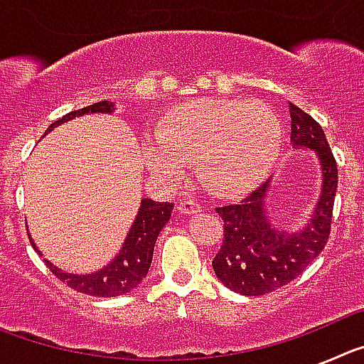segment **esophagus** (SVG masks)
<instances>
[{
    "instance_id": "obj_1",
    "label": "esophagus",
    "mask_w": 364,
    "mask_h": 364,
    "mask_svg": "<svg viewBox=\"0 0 364 364\" xmlns=\"http://www.w3.org/2000/svg\"><path fill=\"white\" fill-rule=\"evenodd\" d=\"M178 210L180 213H184V215L198 213V211H202V204L197 200H193V198H184V200H180Z\"/></svg>"
}]
</instances>
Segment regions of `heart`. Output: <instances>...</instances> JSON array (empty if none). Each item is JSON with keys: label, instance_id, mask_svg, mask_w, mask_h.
I'll list each match as a JSON object with an SVG mask.
<instances>
[{"label": "heart", "instance_id": "heart-1", "mask_svg": "<svg viewBox=\"0 0 364 364\" xmlns=\"http://www.w3.org/2000/svg\"><path fill=\"white\" fill-rule=\"evenodd\" d=\"M144 149L147 167L167 180L188 166L217 195H240L272 173L282 147V127L259 100L200 98L178 104L153 127Z\"/></svg>", "mask_w": 364, "mask_h": 364}]
</instances>
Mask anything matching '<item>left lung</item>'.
I'll list each match as a JSON object with an SVG mask.
<instances>
[{
  "label": "left lung",
  "mask_w": 364,
  "mask_h": 364,
  "mask_svg": "<svg viewBox=\"0 0 364 364\" xmlns=\"http://www.w3.org/2000/svg\"><path fill=\"white\" fill-rule=\"evenodd\" d=\"M290 117L294 149L315 151L323 171L321 197L306 226L299 231L272 226L264 205L269 180L239 204L215 208L224 220V240L213 259V269L226 288L247 297L269 294L294 281L323 252L332 230L336 159L323 127L308 112L290 104Z\"/></svg>",
  "instance_id": "left-lung-1"
}]
</instances>
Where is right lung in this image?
<instances>
[{"label":"right lung","instance_id":"obj_1","mask_svg":"<svg viewBox=\"0 0 364 364\" xmlns=\"http://www.w3.org/2000/svg\"><path fill=\"white\" fill-rule=\"evenodd\" d=\"M112 111H114V104L109 102V100L96 102V104L78 109V111L67 112L65 117L50 124L45 134L50 133L56 125H62L63 122H69L76 117H83L87 112H107L109 114ZM173 205H175L173 202H154L151 198H144L118 255L98 272L76 275V273L62 272L60 268L50 264L49 260H45V264L49 266L50 272L63 284L80 291V294L91 295V297H118V295L129 294L133 288L140 284V281L149 272L156 237L171 218ZM28 240H31L32 247L38 252L36 244L32 242L31 235H28ZM38 255H41V253L38 252Z\"/></svg>","mask_w":364,"mask_h":364}]
</instances>
